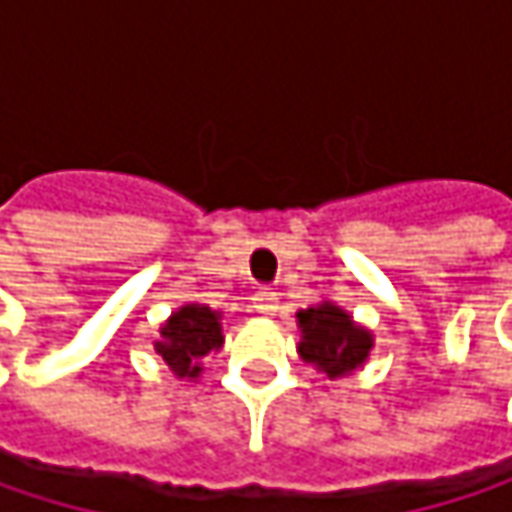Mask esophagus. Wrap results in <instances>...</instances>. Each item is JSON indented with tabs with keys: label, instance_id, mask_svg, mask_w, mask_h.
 Segmentation results:
<instances>
[{
	"label": "esophagus",
	"instance_id": "esophagus-1",
	"mask_svg": "<svg viewBox=\"0 0 512 512\" xmlns=\"http://www.w3.org/2000/svg\"><path fill=\"white\" fill-rule=\"evenodd\" d=\"M255 308L260 314H275L278 311V293L272 290V287H260L255 293Z\"/></svg>",
	"mask_w": 512,
	"mask_h": 512
}]
</instances>
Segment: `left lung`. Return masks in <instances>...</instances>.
Returning a JSON list of instances; mask_svg holds the SVG:
<instances>
[{
    "instance_id": "obj_1",
    "label": "left lung",
    "mask_w": 512,
    "mask_h": 512,
    "mask_svg": "<svg viewBox=\"0 0 512 512\" xmlns=\"http://www.w3.org/2000/svg\"><path fill=\"white\" fill-rule=\"evenodd\" d=\"M302 341L299 356L314 370L326 373L329 379L347 376L364 364L373 347V335L358 326L356 320L338 308L335 302H320L296 314Z\"/></svg>"
}]
</instances>
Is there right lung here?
<instances>
[{"instance_id":"add662e5","label":"right lung","mask_w":512,"mask_h":512,"mask_svg":"<svg viewBox=\"0 0 512 512\" xmlns=\"http://www.w3.org/2000/svg\"><path fill=\"white\" fill-rule=\"evenodd\" d=\"M222 314L210 311L207 305H183L177 308L159 329L156 353L174 370V376L195 379L201 373V361L216 353L225 341L222 335Z\"/></svg>"}]
</instances>
